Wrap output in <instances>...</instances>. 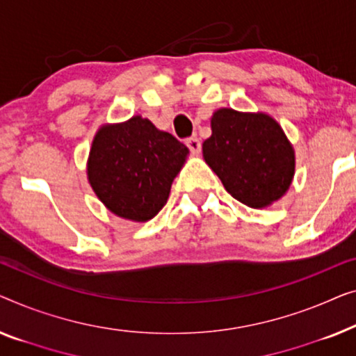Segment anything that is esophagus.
I'll use <instances>...</instances> for the list:
<instances>
[{
  "label": "esophagus",
  "mask_w": 356,
  "mask_h": 356,
  "mask_svg": "<svg viewBox=\"0 0 356 356\" xmlns=\"http://www.w3.org/2000/svg\"><path fill=\"white\" fill-rule=\"evenodd\" d=\"M185 145H187L190 152H192L193 154H198L200 149H202V143H200V140L197 137H190L185 140Z\"/></svg>",
  "instance_id": "1"
}]
</instances>
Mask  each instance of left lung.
Masks as SVG:
<instances>
[{
  "mask_svg": "<svg viewBox=\"0 0 356 356\" xmlns=\"http://www.w3.org/2000/svg\"><path fill=\"white\" fill-rule=\"evenodd\" d=\"M211 132L203 158L235 200L264 208L284 197L295 174V152L276 119L221 108L213 114Z\"/></svg>",
  "mask_w": 356,
  "mask_h": 356,
  "instance_id": "8db88e82",
  "label": "left lung"
}]
</instances>
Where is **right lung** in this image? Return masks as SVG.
Listing matches in <instances>:
<instances>
[{
    "instance_id": "obj_1",
    "label": "right lung",
    "mask_w": 356,
    "mask_h": 356,
    "mask_svg": "<svg viewBox=\"0 0 356 356\" xmlns=\"http://www.w3.org/2000/svg\"><path fill=\"white\" fill-rule=\"evenodd\" d=\"M187 154L184 143L142 116L104 124L90 148L88 182L116 216L147 222L166 204Z\"/></svg>"
}]
</instances>
